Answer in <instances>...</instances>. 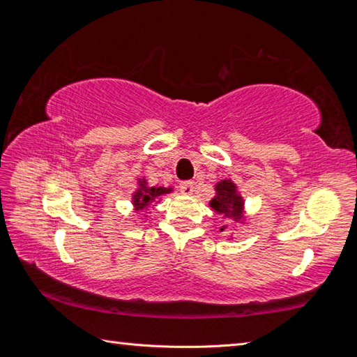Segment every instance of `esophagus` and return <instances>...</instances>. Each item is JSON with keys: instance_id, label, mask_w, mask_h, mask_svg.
Returning <instances> with one entry per match:
<instances>
[{"instance_id": "34e87169", "label": "esophagus", "mask_w": 357, "mask_h": 357, "mask_svg": "<svg viewBox=\"0 0 357 357\" xmlns=\"http://www.w3.org/2000/svg\"><path fill=\"white\" fill-rule=\"evenodd\" d=\"M179 190L189 195V193L193 192V183H192V181H183V183L179 184Z\"/></svg>"}]
</instances>
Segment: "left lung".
I'll list each match as a JSON object with an SVG mask.
<instances>
[{"label":"left lung","mask_w":357,"mask_h":357,"mask_svg":"<svg viewBox=\"0 0 357 357\" xmlns=\"http://www.w3.org/2000/svg\"><path fill=\"white\" fill-rule=\"evenodd\" d=\"M217 197L211 202V206L215 209V213L223 214L227 217H238L243 213V200L236 193V187L231 181H220L215 185ZM223 231V228H220Z\"/></svg>","instance_id":"obj_1"}]
</instances>
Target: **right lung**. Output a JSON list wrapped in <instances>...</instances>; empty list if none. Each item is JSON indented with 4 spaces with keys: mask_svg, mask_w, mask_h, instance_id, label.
I'll list each match as a JSON object with an SVG mask.
<instances>
[{
    "mask_svg": "<svg viewBox=\"0 0 357 357\" xmlns=\"http://www.w3.org/2000/svg\"><path fill=\"white\" fill-rule=\"evenodd\" d=\"M140 190H137L134 195V204L137 209H143L149 202H153L155 197L164 195V193L170 192V189H165V187H146L144 185V181H140Z\"/></svg>",
    "mask_w": 357,
    "mask_h": 357,
    "instance_id": "right-lung-1",
    "label": "right lung"
}]
</instances>
